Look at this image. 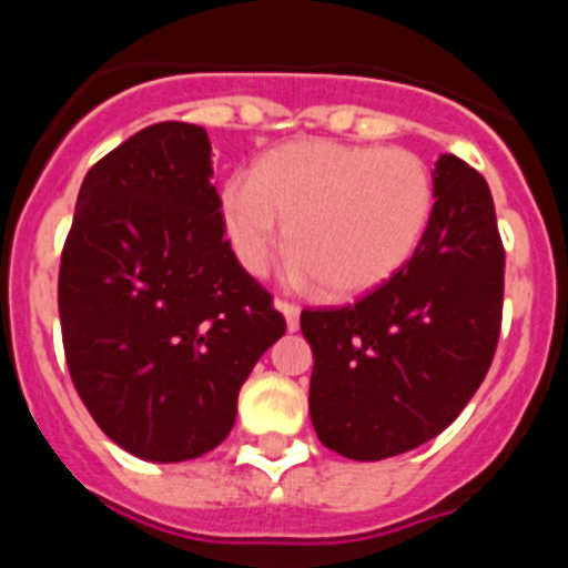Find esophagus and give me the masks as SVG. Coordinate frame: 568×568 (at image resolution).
Instances as JSON below:
<instances>
[{"mask_svg":"<svg viewBox=\"0 0 568 568\" xmlns=\"http://www.w3.org/2000/svg\"><path fill=\"white\" fill-rule=\"evenodd\" d=\"M275 307H278L281 315L287 318V329H290V333H295V329H298V315H301V310L295 307L293 301H275Z\"/></svg>","mask_w":568,"mask_h":568,"instance_id":"obj_1","label":"esophagus"}]
</instances>
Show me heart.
<instances>
[{
	"instance_id": "1",
	"label": "heart",
	"mask_w": 568,
	"mask_h": 568,
	"mask_svg": "<svg viewBox=\"0 0 568 568\" xmlns=\"http://www.w3.org/2000/svg\"><path fill=\"white\" fill-rule=\"evenodd\" d=\"M435 207L433 175L409 150L310 139L273 150L222 190V222L250 275L273 264L287 224L295 273L324 295L369 293L406 267Z\"/></svg>"
}]
</instances>
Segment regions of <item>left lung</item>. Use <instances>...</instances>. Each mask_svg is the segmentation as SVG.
<instances>
[{
  "instance_id": "obj_1",
  "label": "left lung",
  "mask_w": 568,
  "mask_h": 568,
  "mask_svg": "<svg viewBox=\"0 0 568 568\" xmlns=\"http://www.w3.org/2000/svg\"><path fill=\"white\" fill-rule=\"evenodd\" d=\"M435 207L406 267L355 304L304 310L313 346L310 418L353 460L433 440L484 384L504 313V244L478 170L440 155Z\"/></svg>"
}]
</instances>
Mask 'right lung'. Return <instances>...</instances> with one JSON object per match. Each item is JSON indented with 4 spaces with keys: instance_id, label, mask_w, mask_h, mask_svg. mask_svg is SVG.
Returning <instances> with one entry per match:
<instances>
[{
    "instance_id": "obj_1",
    "label": "right lung",
    "mask_w": 568,
    "mask_h": 568,
    "mask_svg": "<svg viewBox=\"0 0 568 568\" xmlns=\"http://www.w3.org/2000/svg\"><path fill=\"white\" fill-rule=\"evenodd\" d=\"M207 130L159 122L84 175L59 267L64 358L104 435L155 464L199 458L284 335L224 239Z\"/></svg>"
}]
</instances>
